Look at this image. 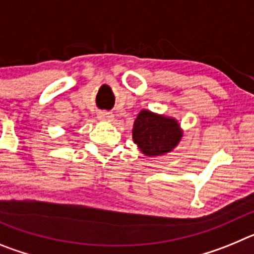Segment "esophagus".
Wrapping results in <instances>:
<instances>
[{
	"label": "esophagus",
	"mask_w": 254,
	"mask_h": 254,
	"mask_svg": "<svg viewBox=\"0 0 254 254\" xmlns=\"http://www.w3.org/2000/svg\"><path fill=\"white\" fill-rule=\"evenodd\" d=\"M113 113H109V112H100L99 114H98V118H99L100 121H105V122H111L112 120H113Z\"/></svg>",
	"instance_id": "esophagus-1"
}]
</instances>
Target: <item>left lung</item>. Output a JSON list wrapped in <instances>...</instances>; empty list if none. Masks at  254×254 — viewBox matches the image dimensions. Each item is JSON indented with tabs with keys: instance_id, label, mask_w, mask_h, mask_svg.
Segmentation results:
<instances>
[{
	"instance_id": "obj_1",
	"label": "left lung",
	"mask_w": 254,
	"mask_h": 254,
	"mask_svg": "<svg viewBox=\"0 0 254 254\" xmlns=\"http://www.w3.org/2000/svg\"><path fill=\"white\" fill-rule=\"evenodd\" d=\"M183 137V129L173 117L142 109L134 120L132 138L143 155L161 156L173 151Z\"/></svg>"
}]
</instances>
